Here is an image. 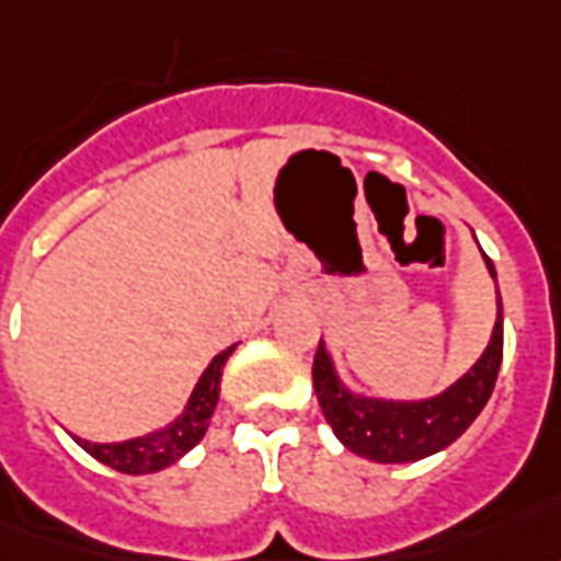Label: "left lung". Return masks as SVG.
<instances>
[{
    "label": "left lung",
    "mask_w": 561,
    "mask_h": 561,
    "mask_svg": "<svg viewBox=\"0 0 561 561\" xmlns=\"http://www.w3.org/2000/svg\"><path fill=\"white\" fill-rule=\"evenodd\" d=\"M488 272L496 277V268L484 253ZM496 325L490 334L488 350L443 394L427 400H379L353 394L343 386L331 365L325 343L313 355V388L322 415L331 424L334 436L350 451L367 457L374 463H412L421 457L443 451L463 436V431L488 407L502 365V301L496 298Z\"/></svg>",
    "instance_id": "1"
}]
</instances>
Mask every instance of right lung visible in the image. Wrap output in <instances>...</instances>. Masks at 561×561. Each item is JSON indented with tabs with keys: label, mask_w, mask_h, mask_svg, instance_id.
<instances>
[{
	"label": "right lung",
	"mask_w": 561,
	"mask_h": 561,
	"mask_svg": "<svg viewBox=\"0 0 561 561\" xmlns=\"http://www.w3.org/2000/svg\"><path fill=\"white\" fill-rule=\"evenodd\" d=\"M236 346L224 350L220 355L211 358V365L203 370L199 382L191 391L187 398L185 412L175 421H170L167 427L154 433H146V436H137V439H125V443H89V439H77V445L89 451L95 460H101L110 469L116 472H125V476H149V472H158V469H167L170 463H175L182 454H187L194 448L208 431V419L218 407L220 398V376H224V365L232 355Z\"/></svg>",
	"instance_id": "obj_1"
}]
</instances>
